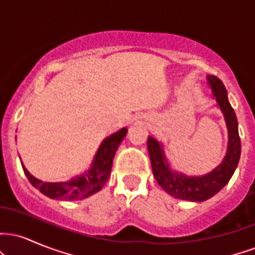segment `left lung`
Segmentation results:
<instances>
[{
	"label": "left lung",
	"instance_id": "left-lung-1",
	"mask_svg": "<svg viewBox=\"0 0 255 255\" xmlns=\"http://www.w3.org/2000/svg\"><path fill=\"white\" fill-rule=\"evenodd\" d=\"M207 83L212 89L213 96L223 113L229 133V145L224 160L210 174L200 177H188L172 172L166 162L162 146L156 139L148 136L147 150L150 154L152 171L156 181L171 197L189 201H204L210 199L229 182L241 154V140L238 129L235 111L228 101L225 86L215 75H207Z\"/></svg>",
	"mask_w": 255,
	"mask_h": 255
}]
</instances>
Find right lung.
Returning <instances> with one entry per match:
<instances>
[{
    "label": "right lung",
    "instance_id": "1",
    "mask_svg": "<svg viewBox=\"0 0 255 255\" xmlns=\"http://www.w3.org/2000/svg\"><path fill=\"white\" fill-rule=\"evenodd\" d=\"M126 134H127V129L124 128L118 133L107 137L96 153L92 168L90 169L89 172H86L83 176L72 178L69 182H43V181L32 176L21 163L22 169L32 186L39 189V192H42L46 197L57 199V200L84 199L93 193L101 191L102 187L107 183L108 178L110 176L114 156H115L116 150L124 140Z\"/></svg>",
    "mask_w": 255,
    "mask_h": 255
}]
</instances>
